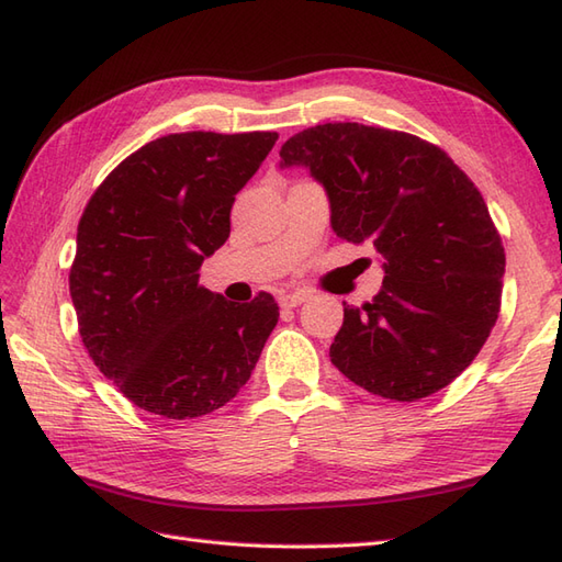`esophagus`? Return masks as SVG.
Instances as JSON below:
<instances>
[{"mask_svg":"<svg viewBox=\"0 0 562 562\" xmlns=\"http://www.w3.org/2000/svg\"><path fill=\"white\" fill-rule=\"evenodd\" d=\"M306 302V294H302V292H292V294H282L280 296V306L282 308H296V306H302Z\"/></svg>","mask_w":562,"mask_h":562,"instance_id":"34e87169","label":"esophagus"}]
</instances>
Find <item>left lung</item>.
Here are the masks:
<instances>
[{
  "label": "left lung",
  "mask_w": 562,
  "mask_h": 562,
  "mask_svg": "<svg viewBox=\"0 0 562 562\" xmlns=\"http://www.w3.org/2000/svg\"><path fill=\"white\" fill-rule=\"evenodd\" d=\"M280 158L328 191L337 237L385 260L373 302L345 304L330 361L395 402L450 385L488 340L503 294L505 249L474 181L434 143L357 122L304 128Z\"/></svg>",
  "instance_id": "8db88e82"
}]
</instances>
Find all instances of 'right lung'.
Instances as JSON below:
<instances>
[{
  "instance_id": "1",
  "label": "right lung",
  "mask_w": 562,
  "mask_h": 562,
  "mask_svg": "<svg viewBox=\"0 0 562 562\" xmlns=\"http://www.w3.org/2000/svg\"><path fill=\"white\" fill-rule=\"evenodd\" d=\"M276 132L155 138L104 177L78 222L69 292L88 357L136 407L195 419L251 378L280 311L199 284Z\"/></svg>"
}]
</instances>
